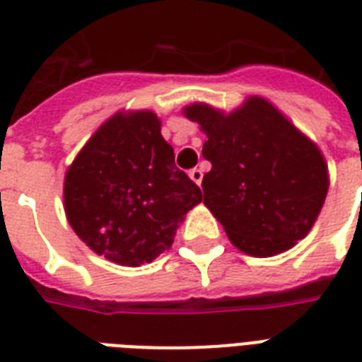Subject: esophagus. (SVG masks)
<instances>
[{"instance_id":"34e87169","label":"esophagus","mask_w":362,"mask_h":362,"mask_svg":"<svg viewBox=\"0 0 362 362\" xmlns=\"http://www.w3.org/2000/svg\"><path fill=\"white\" fill-rule=\"evenodd\" d=\"M189 178H192V180L197 184V186H201V182H203V170L195 167V169L189 170Z\"/></svg>"}]
</instances>
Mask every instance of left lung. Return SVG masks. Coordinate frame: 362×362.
Instances as JSON below:
<instances>
[{"instance_id":"obj_1","label":"left lung","mask_w":362,"mask_h":362,"mask_svg":"<svg viewBox=\"0 0 362 362\" xmlns=\"http://www.w3.org/2000/svg\"><path fill=\"white\" fill-rule=\"evenodd\" d=\"M209 141L204 204L238 250L270 257L306 237L327 197V165L314 142L261 98L223 116L209 105L184 110Z\"/></svg>"}]
</instances>
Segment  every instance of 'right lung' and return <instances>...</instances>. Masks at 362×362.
Masks as SVG:
<instances>
[{
	"label": "right lung",
	"instance_id": "right-lung-1",
	"mask_svg": "<svg viewBox=\"0 0 362 362\" xmlns=\"http://www.w3.org/2000/svg\"><path fill=\"white\" fill-rule=\"evenodd\" d=\"M201 187L175 165L150 110L116 115L82 148L65 175V214L93 252L125 267L169 250Z\"/></svg>",
	"mask_w": 362,
	"mask_h": 362
}]
</instances>
